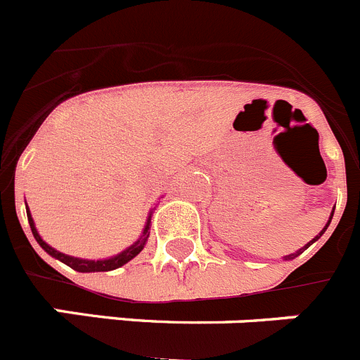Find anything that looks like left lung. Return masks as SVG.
Here are the masks:
<instances>
[{"label": "left lung", "instance_id": "left-lung-1", "mask_svg": "<svg viewBox=\"0 0 360 360\" xmlns=\"http://www.w3.org/2000/svg\"><path fill=\"white\" fill-rule=\"evenodd\" d=\"M332 217H333V210H332V215H330L328 222H326V226H325V228H323V231H321V233H319V235H317V236H316V238H312V240H310V242H309V244H307V245H303V248H301V249H300V251H296V252H292V255H287V257H283V258H285V260H292V258H296V257H297V255H301V252L305 251V249H307V248H309V245H310V244H314V242H316V240H317V238H319V236H321V235H323V233H325V231H326V228H328V226H330V222H332Z\"/></svg>", "mask_w": 360, "mask_h": 360}]
</instances>
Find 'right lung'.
Returning a JSON list of instances; mask_svg holds the SVG:
<instances>
[{
    "label": "right lung",
    "mask_w": 360,
    "mask_h": 360,
    "mask_svg": "<svg viewBox=\"0 0 360 360\" xmlns=\"http://www.w3.org/2000/svg\"><path fill=\"white\" fill-rule=\"evenodd\" d=\"M27 215H28V224H30V228H32V235H34V238L37 240V244L41 245V248H43L44 251L50 255V257L57 258V260H60L63 264L70 265L71 269H75V271H79V273H102V271H112V269L122 267V265H125L127 262H131L132 258L140 255L141 249H143L145 244H147L148 226H150V215H152V213L148 215L147 224H145V229H143V235H141L140 238H138V240H136L134 244L131 245V248H127L125 251H122L120 255H116V257L105 258V260H96V262L95 260H84V258L70 257V255H64V252H59L57 249H53L51 245H48L46 242L41 238V235L37 233V229H35L34 219H32L28 206H27Z\"/></svg>",
    "instance_id": "1"
}]
</instances>
